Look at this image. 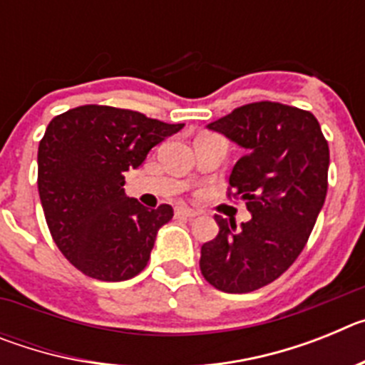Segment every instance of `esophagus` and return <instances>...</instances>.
I'll return each mask as SVG.
<instances>
[{
    "mask_svg": "<svg viewBox=\"0 0 365 365\" xmlns=\"http://www.w3.org/2000/svg\"><path fill=\"white\" fill-rule=\"evenodd\" d=\"M175 215L177 217H195V215H197V210H193L190 206H177Z\"/></svg>",
    "mask_w": 365,
    "mask_h": 365,
    "instance_id": "esophagus-1",
    "label": "esophagus"
}]
</instances>
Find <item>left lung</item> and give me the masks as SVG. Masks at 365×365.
<instances>
[{
  "label": "left lung",
  "instance_id": "8db88e82",
  "mask_svg": "<svg viewBox=\"0 0 365 365\" xmlns=\"http://www.w3.org/2000/svg\"><path fill=\"white\" fill-rule=\"evenodd\" d=\"M241 146L228 197L243 199L252 219L228 222L201 247V272L222 292H252L296 261L327 195L329 144L311 111L254 102L208 124Z\"/></svg>",
  "mask_w": 365,
  "mask_h": 365
}]
</instances>
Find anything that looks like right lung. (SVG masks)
I'll use <instances>...</instances> for the list:
<instances>
[{
  "instance_id": "1",
  "label": "right lung",
  "mask_w": 365,
  "mask_h": 365,
  "mask_svg": "<svg viewBox=\"0 0 365 365\" xmlns=\"http://www.w3.org/2000/svg\"><path fill=\"white\" fill-rule=\"evenodd\" d=\"M182 125L95 104L49 122L38 148V192L54 243L80 272L124 282L148 265L173 208L148 210L128 197L124 173Z\"/></svg>"
}]
</instances>
